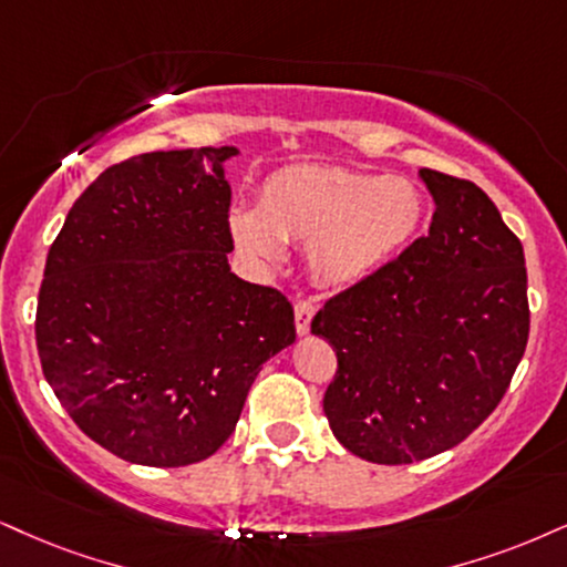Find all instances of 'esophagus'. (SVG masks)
<instances>
[{
  "instance_id": "34e87169",
  "label": "esophagus",
  "mask_w": 567,
  "mask_h": 567,
  "mask_svg": "<svg viewBox=\"0 0 567 567\" xmlns=\"http://www.w3.org/2000/svg\"><path fill=\"white\" fill-rule=\"evenodd\" d=\"M312 316H316V302H310V299H299L295 305V326L299 337H305V333L310 331Z\"/></svg>"
}]
</instances>
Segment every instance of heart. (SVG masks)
Wrapping results in <instances>:
<instances>
[{
  "label": "heart",
  "instance_id": "1",
  "mask_svg": "<svg viewBox=\"0 0 567 567\" xmlns=\"http://www.w3.org/2000/svg\"><path fill=\"white\" fill-rule=\"evenodd\" d=\"M423 220L410 181L337 167H286L265 181L260 209H234L230 230L260 262L284 260V239L307 244L312 276L352 286L408 247Z\"/></svg>",
  "mask_w": 567,
  "mask_h": 567
}]
</instances>
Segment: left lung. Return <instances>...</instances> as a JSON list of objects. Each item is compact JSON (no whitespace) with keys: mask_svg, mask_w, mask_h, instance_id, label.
I'll list each match as a JSON object with an SVG mask.
<instances>
[{"mask_svg":"<svg viewBox=\"0 0 567 567\" xmlns=\"http://www.w3.org/2000/svg\"><path fill=\"white\" fill-rule=\"evenodd\" d=\"M429 234L333 295L312 333L337 352L323 410L349 452L408 465L492 415L528 344L523 244L473 181L423 167Z\"/></svg>","mask_w":567,"mask_h":567,"instance_id":"left-lung-1","label":"left lung"}]
</instances>
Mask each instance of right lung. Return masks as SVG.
<instances>
[{
	"label": "right lung",
	"instance_id": "right-lung-1",
	"mask_svg": "<svg viewBox=\"0 0 567 567\" xmlns=\"http://www.w3.org/2000/svg\"><path fill=\"white\" fill-rule=\"evenodd\" d=\"M234 146L150 152L102 173L47 255L44 379L79 429L150 467L207 460L262 362L297 339L278 289L228 268Z\"/></svg>",
	"mask_w": 567,
	"mask_h": 567
}]
</instances>
